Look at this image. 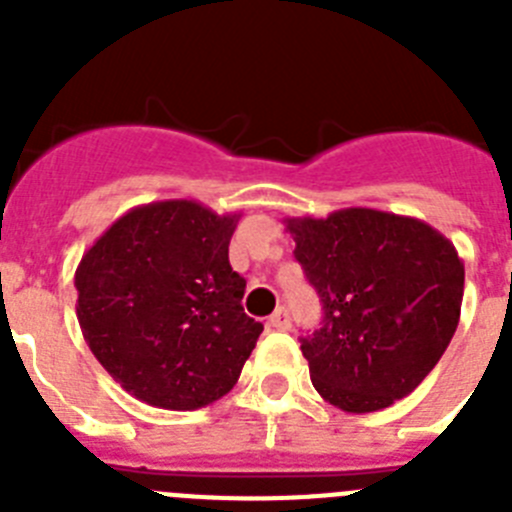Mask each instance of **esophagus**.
Listing matches in <instances>:
<instances>
[{"instance_id":"obj_1","label":"esophagus","mask_w":512,"mask_h":512,"mask_svg":"<svg viewBox=\"0 0 512 512\" xmlns=\"http://www.w3.org/2000/svg\"><path fill=\"white\" fill-rule=\"evenodd\" d=\"M289 325H292V320H289V310L287 307H277V310H274V315L269 318V328L287 330Z\"/></svg>"}]
</instances>
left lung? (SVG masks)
Instances as JSON below:
<instances>
[{"label": "left lung", "instance_id": "1", "mask_svg": "<svg viewBox=\"0 0 512 512\" xmlns=\"http://www.w3.org/2000/svg\"><path fill=\"white\" fill-rule=\"evenodd\" d=\"M284 225L323 302V325L302 338L312 387L343 413L408 397L459 325L464 261L454 243L418 217L372 207Z\"/></svg>", "mask_w": 512, "mask_h": 512}]
</instances>
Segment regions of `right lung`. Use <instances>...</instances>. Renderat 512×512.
Wrapping results in <instances>:
<instances>
[{"instance_id":"1","label":"right lung","mask_w":512,"mask_h":512,"mask_svg":"<svg viewBox=\"0 0 512 512\" xmlns=\"http://www.w3.org/2000/svg\"><path fill=\"white\" fill-rule=\"evenodd\" d=\"M241 212L161 200L117 217L76 266V318L125 392L197 410L235 387L264 325L243 312L228 246Z\"/></svg>"}]
</instances>
